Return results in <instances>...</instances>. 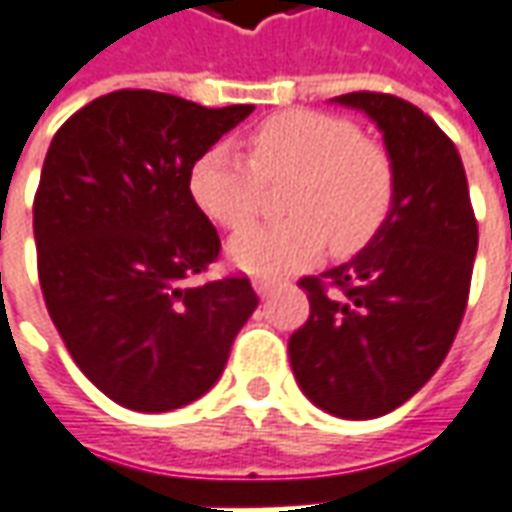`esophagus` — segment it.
Instances as JSON below:
<instances>
[{"label": "esophagus", "mask_w": 512, "mask_h": 512, "mask_svg": "<svg viewBox=\"0 0 512 512\" xmlns=\"http://www.w3.org/2000/svg\"><path fill=\"white\" fill-rule=\"evenodd\" d=\"M255 290H257V296H263V299H266L268 293L274 290V282H271V279H255Z\"/></svg>", "instance_id": "obj_1"}]
</instances>
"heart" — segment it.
I'll return each instance as SVG.
<instances>
[{
    "mask_svg": "<svg viewBox=\"0 0 512 512\" xmlns=\"http://www.w3.org/2000/svg\"><path fill=\"white\" fill-rule=\"evenodd\" d=\"M290 182L285 223L235 235L230 257L257 277H285L321 255H354L384 227L395 202V164L345 117L288 109L249 134V156L219 142L189 175L200 211L224 230H243L262 204L265 183Z\"/></svg>",
    "mask_w": 512,
    "mask_h": 512,
    "instance_id": "obj_1",
    "label": "heart"
}]
</instances>
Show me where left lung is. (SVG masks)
Instances as JSON below:
<instances>
[{
    "instance_id": "1",
    "label": "left lung",
    "mask_w": 512,
    "mask_h": 512,
    "mask_svg": "<svg viewBox=\"0 0 512 512\" xmlns=\"http://www.w3.org/2000/svg\"><path fill=\"white\" fill-rule=\"evenodd\" d=\"M384 134L395 202L348 263L299 279L310 318L290 334L301 392L334 417H384L439 370L469 301L477 219L452 139L397 95L348 93Z\"/></svg>"
}]
</instances>
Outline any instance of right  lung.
I'll use <instances>...</instances> for the list:
<instances>
[{
  "label": "right lung",
  "instance_id": "obj_1",
  "mask_svg": "<svg viewBox=\"0 0 512 512\" xmlns=\"http://www.w3.org/2000/svg\"><path fill=\"white\" fill-rule=\"evenodd\" d=\"M252 109L117 90L51 139L32 208L40 290L73 362L120 406L205 395L255 312L246 277L191 282L222 241L189 191L194 161Z\"/></svg>",
  "mask_w": 512,
  "mask_h": 512
}]
</instances>
